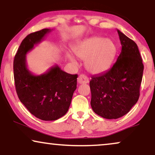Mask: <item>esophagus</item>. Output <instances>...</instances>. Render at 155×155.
Returning <instances> with one entry per match:
<instances>
[{
	"instance_id": "esophagus-1",
	"label": "esophagus",
	"mask_w": 155,
	"mask_h": 155,
	"mask_svg": "<svg viewBox=\"0 0 155 155\" xmlns=\"http://www.w3.org/2000/svg\"><path fill=\"white\" fill-rule=\"evenodd\" d=\"M77 81L78 84H88L89 82L88 78L85 76L84 74H81L79 75V77H78L77 78Z\"/></svg>"
}]
</instances>
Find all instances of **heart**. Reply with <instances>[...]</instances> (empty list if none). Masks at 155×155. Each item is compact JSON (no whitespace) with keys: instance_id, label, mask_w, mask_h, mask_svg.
I'll use <instances>...</instances> for the list:
<instances>
[{"instance_id":"b5f03b06","label":"heart","mask_w":155,"mask_h":155,"mask_svg":"<svg viewBox=\"0 0 155 155\" xmlns=\"http://www.w3.org/2000/svg\"><path fill=\"white\" fill-rule=\"evenodd\" d=\"M72 51L77 58L85 60V66L89 72L98 74L107 71L112 66L117 54V46L110 38L94 36L75 45ZM67 58L73 64L77 63L71 55Z\"/></svg>"}]
</instances>
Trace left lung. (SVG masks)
Returning <instances> with one entry per match:
<instances>
[{
  "instance_id": "left-lung-1",
  "label": "left lung",
  "mask_w": 155,
  "mask_h": 155,
  "mask_svg": "<svg viewBox=\"0 0 155 155\" xmlns=\"http://www.w3.org/2000/svg\"><path fill=\"white\" fill-rule=\"evenodd\" d=\"M120 55L112 68L93 76L91 105L97 115L108 119L123 117L138 102L144 66L138 45L117 29Z\"/></svg>"
}]
</instances>
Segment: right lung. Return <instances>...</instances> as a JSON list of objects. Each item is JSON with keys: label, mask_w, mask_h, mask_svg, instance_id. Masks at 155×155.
<instances>
[{"label": "right lung", "mask_w": 155, "mask_h": 155, "mask_svg": "<svg viewBox=\"0 0 155 155\" xmlns=\"http://www.w3.org/2000/svg\"><path fill=\"white\" fill-rule=\"evenodd\" d=\"M51 31L43 29L28 35L19 45L13 62L19 100L31 114L43 121L57 120L67 112L78 77L62 71L58 64L40 75H34L27 68L26 55Z\"/></svg>", "instance_id": "obj_1"}]
</instances>
